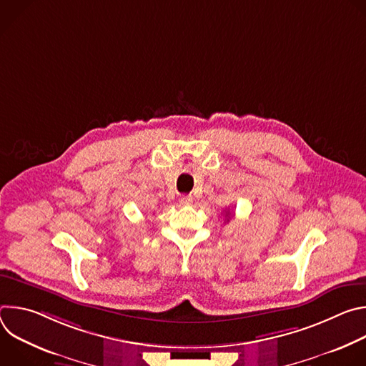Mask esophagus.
I'll list each match as a JSON object with an SVG mask.
<instances>
[{"instance_id": "34e87169", "label": "esophagus", "mask_w": 366, "mask_h": 366, "mask_svg": "<svg viewBox=\"0 0 366 366\" xmlns=\"http://www.w3.org/2000/svg\"><path fill=\"white\" fill-rule=\"evenodd\" d=\"M191 202H192V198L189 195H182L179 198V204H182V205H189Z\"/></svg>"}]
</instances>
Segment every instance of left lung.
I'll return each mask as SVG.
<instances>
[{
    "label": "left lung",
    "instance_id": "1",
    "mask_svg": "<svg viewBox=\"0 0 366 366\" xmlns=\"http://www.w3.org/2000/svg\"><path fill=\"white\" fill-rule=\"evenodd\" d=\"M226 216H230V213H226Z\"/></svg>",
    "mask_w": 366,
    "mask_h": 366
}]
</instances>
